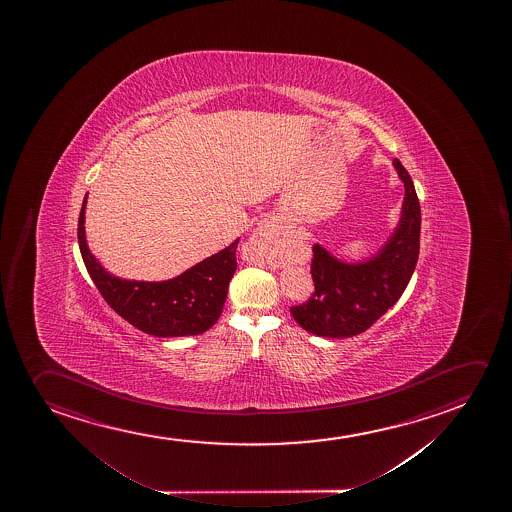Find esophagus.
I'll list each match as a JSON object with an SVG mask.
<instances>
[{
	"label": "esophagus",
	"mask_w": 512,
	"mask_h": 512,
	"mask_svg": "<svg viewBox=\"0 0 512 512\" xmlns=\"http://www.w3.org/2000/svg\"><path fill=\"white\" fill-rule=\"evenodd\" d=\"M254 239H256V242L261 244V246L272 249V247L279 246L280 233L279 230H277V226L270 223V221H265V223L259 226L258 230H256Z\"/></svg>",
	"instance_id": "1"
}]
</instances>
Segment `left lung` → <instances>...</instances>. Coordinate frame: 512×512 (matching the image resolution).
Wrapping results in <instances>:
<instances>
[{
    "mask_svg": "<svg viewBox=\"0 0 512 512\" xmlns=\"http://www.w3.org/2000/svg\"><path fill=\"white\" fill-rule=\"evenodd\" d=\"M404 183L401 221L375 258L343 263L315 244L310 273L315 291L291 307L294 321L324 338H350L371 328L408 286L420 253V202L408 171L394 158Z\"/></svg>",
    "mask_w": 512,
    "mask_h": 512,
    "instance_id": "left-lung-1",
    "label": "left lung"
}]
</instances>
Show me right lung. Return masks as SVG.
<instances>
[{
  "label": "right lung",
  "instance_id": "obj_1",
  "mask_svg": "<svg viewBox=\"0 0 512 512\" xmlns=\"http://www.w3.org/2000/svg\"><path fill=\"white\" fill-rule=\"evenodd\" d=\"M85 204L78 218V244L83 263L99 293L116 314L146 334L172 338L195 336L211 329L223 312L226 293L237 270V244L212 254L178 277L164 282L123 280L106 272L85 240Z\"/></svg>",
  "mask_w": 512,
  "mask_h": 512
}]
</instances>
